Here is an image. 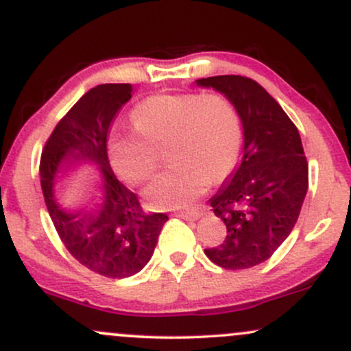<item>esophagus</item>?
Segmentation results:
<instances>
[{
    "label": "esophagus",
    "mask_w": 351,
    "mask_h": 351,
    "mask_svg": "<svg viewBox=\"0 0 351 351\" xmlns=\"http://www.w3.org/2000/svg\"><path fill=\"white\" fill-rule=\"evenodd\" d=\"M201 215H203L201 209H188V211L176 213V216L181 217V219H188V221H196Z\"/></svg>",
    "instance_id": "34e87169"
}]
</instances>
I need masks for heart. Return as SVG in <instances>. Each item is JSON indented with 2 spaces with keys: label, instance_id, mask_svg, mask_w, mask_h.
<instances>
[{
  "label": "heart",
  "instance_id": "obj_1",
  "mask_svg": "<svg viewBox=\"0 0 351 351\" xmlns=\"http://www.w3.org/2000/svg\"><path fill=\"white\" fill-rule=\"evenodd\" d=\"M132 119L136 132L117 134L108 143L115 171L128 183L143 184L156 170V148L168 143L175 163L145 193L153 208L186 206L209 181L226 178L239 160V115L219 92L152 95L134 108Z\"/></svg>",
  "mask_w": 351,
  "mask_h": 351
}]
</instances>
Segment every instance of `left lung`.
Returning a JSON list of instances; mask_svg holds the SVG:
<instances>
[{
	"label": "left lung",
	"instance_id": "obj_1",
	"mask_svg": "<svg viewBox=\"0 0 351 351\" xmlns=\"http://www.w3.org/2000/svg\"><path fill=\"white\" fill-rule=\"evenodd\" d=\"M196 84L226 95L244 132L243 162L209 199L226 224V239L204 254L229 271L254 267L287 239L307 195L308 163L299 130L256 80L215 75Z\"/></svg>",
	"mask_w": 351,
	"mask_h": 351
}]
</instances>
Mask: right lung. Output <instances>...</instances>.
Masks as SVG:
<instances>
[{
  "label": "right lung",
  "mask_w": 351,
  "mask_h": 351,
  "mask_svg": "<svg viewBox=\"0 0 351 351\" xmlns=\"http://www.w3.org/2000/svg\"><path fill=\"white\" fill-rule=\"evenodd\" d=\"M132 92V84H102L86 92L56 125L39 165L44 201L60 241L80 264L110 279L142 271L168 221L165 213H145L135 193L117 180L108 162V128ZM84 161L101 168L103 201L97 207L67 212L53 198L55 176L60 167Z\"/></svg>",
  "instance_id": "add662e5"
}]
</instances>
